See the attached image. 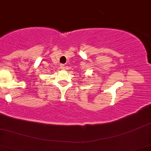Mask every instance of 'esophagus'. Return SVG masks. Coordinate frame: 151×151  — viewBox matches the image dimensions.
<instances>
[{
    "label": "esophagus",
    "instance_id": "34e87169",
    "mask_svg": "<svg viewBox=\"0 0 151 151\" xmlns=\"http://www.w3.org/2000/svg\"><path fill=\"white\" fill-rule=\"evenodd\" d=\"M60 68H61L62 70H64V69H66V66H65L64 64H61L60 65Z\"/></svg>",
    "mask_w": 151,
    "mask_h": 151
}]
</instances>
